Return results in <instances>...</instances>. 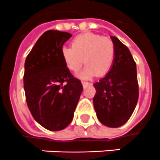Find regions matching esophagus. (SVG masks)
<instances>
[{
    "label": "esophagus",
    "instance_id": "esophagus-1",
    "mask_svg": "<svg viewBox=\"0 0 160 160\" xmlns=\"http://www.w3.org/2000/svg\"><path fill=\"white\" fill-rule=\"evenodd\" d=\"M91 85V83L86 82V81H82V85L84 88H86L87 86H89V85Z\"/></svg>",
    "mask_w": 160,
    "mask_h": 160
}]
</instances>
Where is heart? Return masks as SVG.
Listing matches in <instances>:
<instances>
[{
	"mask_svg": "<svg viewBox=\"0 0 160 160\" xmlns=\"http://www.w3.org/2000/svg\"><path fill=\"white\" fill-rule=\"evenodd\" d=\"M61 56L68 69L74 72L80 70L85 60L87 65L79 77L103 76L114 64L115 46L111 39L94 33L81 34L73 39L72 47L61 49Z\"/></svg>",
	"mask_w": 160,
	"mask_h": 160,
	"instance_id": "1",
	"label": "heart"
}]
</instances>
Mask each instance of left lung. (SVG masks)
Instances as JSON below:
<instances>
[{"label":"left lung","instance_id":"left-lung-1","mask_svg":"<svg viewBox=\"0 0 160 160\" xmlns=\"http://www.w3.org/2000/svg\"><path fill=\"white\" fill-rule=\"evenodd\" d=\"M115 46V57L105 77L94 84L93 99L98 119L105 126L118 128L133 114L139 99L136 64L130 51L115 36H110Z\"/></svg>","mask_w":160,"mask_h":160}]
</instances>
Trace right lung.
I'll return each mask as SVG.
<instances>
[{
    "label": "right lung",
    "instance_id": "add662e5",
    "mask_svg": "<svg viewBox=\"0 0 160 160\" xmlns=\"http://www.w3.org/2000/svg\"><path fill=\"white\" fill-rule=\"evenodd\" d=\"M68 32L46 31L25 62L24 90L27 106L36 121L51 131L65 129L74 117L83 86L71 75L61 56Z\"/></svg>",
    "mask_w": 160,
    "mask_h": 160
}]
</instances>
